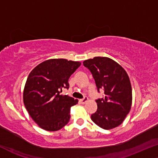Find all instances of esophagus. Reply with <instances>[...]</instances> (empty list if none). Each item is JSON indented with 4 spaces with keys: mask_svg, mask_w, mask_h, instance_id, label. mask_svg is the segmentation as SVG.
<instances>
[{
    "mask_svg": "<svg viewBox=\"0 0 158 158\" xmlns=\"http://www.w3.org/2000/svg\"><path fill=\"white\" fill-rule=\"evenodd\" d=\"M80 101H81V103H82V104H85V103H86L87 102V101H88V98L85 97L83 99H81Z\"/></svg>",
    "mask_w": 158,
    "mask_h": 158,
    "instance_id": "obj_1",
    "label": "esophagus"
}]
</instances>
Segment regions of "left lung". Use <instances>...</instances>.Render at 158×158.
<instances>
[{
  "label": "left lung",
  "instance_id": "obj_1",
  "mask_svg": "<svg viewBox=\"0 0 158 158\" xmlns=\"http://www.w3.org/2000/svg\"><path fill=\"white\" fill-rule=\"evenodd\" d=\"M83 65L93 74L98 90L104 89L105 96L96 100L97 111L91 119L98 126L111 130L125 120L132 105V87L125 69L107 57L86 60Z\"/></svg>",
  "mask_w": 158,
  "mask_h": 158
}]
</instances>
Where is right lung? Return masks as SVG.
<instances>
[{
	"instance_id": "right-lung-1",
	"label": "right lung",
	"mask_w": 158,
	"mask_h": 158,
	"mask_svg": "<svg viewBox=\"0 0 158 158\" xmlns=\"http://www.w3.org/2000/svg\"><path fill=\"white\" fill-rule=\"evenodd\" d=\"M81 65L80 62L49 59L35 66L29 73L23 90V102L27 112L39 126L57 131L69 123L71 107L78 100L60 95L69 88V79Z\"/></svg>"
}]
</instances>
